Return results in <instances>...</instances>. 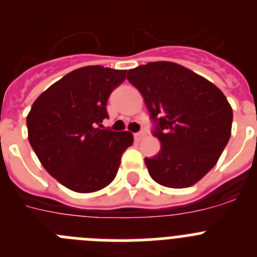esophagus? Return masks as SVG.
Wrapping results in <instances>:
<instances>
[{"label": "esophagus", "mask_w": 257, "mask_h": 257, "mask_svg": "<svg viewBox=\"0 0 257 257\" xmlns=\"http://www.w3.org/2000/svg\"><path fill=\"white\" fill-rule=\"evenodd\" d=\"M145 138V133L144 131H140V133H136L135 134V139L136 140H142V139H144Z\"/></svg>", "instance_id": "34e87169"}]
</instances>
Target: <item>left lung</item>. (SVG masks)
<instances>
[{
	"instance_id": "8db88e82",
	"label": "left lung",
	"mask_w": 257,
	"mask_h": 257,
	"mask_svg": "<svg viewBox=\"0 0 257 257\" xmlns=\"http://www.w3.org/2000/svg\"><path fill=\"white\" fill-rule=\"evenodd\" d=\"M156 123L160 153L145 158L154 181L188 188L216 165L231 134L233 110L208 79L171 61H153L127 72Z\"/></svg>"
}]
</instances>
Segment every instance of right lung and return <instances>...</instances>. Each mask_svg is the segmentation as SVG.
Wrapping results in <instances>:
<instances>
[{
	"label": "right lung",
	"instance_id": "obj_1",
	"mask_svg": "<svg viewBox=\"0 0 257 257\" xmlns=\"http://www.w3.org/2000/svg\"><path fill=\"white\" fill-rule=\"evenodd\" d=\"M126 70L101 65L65 74L36 99L27 115L28 139L46 171L68 189L92 193L114 180L133 134L104 130L110 92Z\"/></svg>",
	"mask_w": 257,
	"mask_h": 257
}]
</instances>
